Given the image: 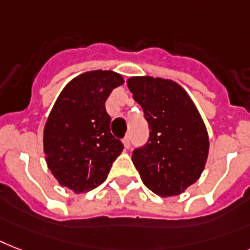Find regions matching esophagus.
I'll return each instance as SVG.
<instances>
[{
  "mask_svg": "<svg viewBox=\"0 0 250 250\" xmlns=\"http://www.w3.org/2000/svg\"><path fill=\"white\" fill-rule=\"evenodd\" d=\"M123 145H125V149H129V146H131V136H125V139H123Z\"/></svg>",
  "mask_w": 250,
  "mask_h": 250,
  "instance_id": "obj_1",
  "label": "esophagus"
}]
</instances>
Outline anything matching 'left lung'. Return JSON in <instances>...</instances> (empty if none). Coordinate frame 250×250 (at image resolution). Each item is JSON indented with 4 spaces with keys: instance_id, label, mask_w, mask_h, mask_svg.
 <instances>
[{
    "instance_id": "1",
    "label": "left lung",
    "mask_w": 250,
    "mask_h": 250,
    "mask_svg": "<svg viewBox=\"0 0 250 250\" xmlns=\"http://www.w3.org/2000/svg\"><path fill=\"white\" fill-rule=\"evenodd\" d=\"M127 86L150 129L146 145L133 150L132 162L149 190L163 198L180 195L206 167V125L191 97L171 79L131 77Z\"/></svg>"
}]
</instances>
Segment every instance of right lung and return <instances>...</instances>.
<instances>
[{"mask_svg":"<svg viewBox=\"0 0 250 250\" xmlns=\"http://www.w3.org/2000/svg\"><path fill=\"white\" fill-rule=\"evenodd\" d=\"M121 74L92 70L64 87L43 129L48 169L59 184L76 194L91 191L106 180L123 144L110 132L105 101L123 84Z\"/></svg>","mask_w":250,"mask_h":250,"instance_id":"add662e5","label":"right lung"}]
</instances>
